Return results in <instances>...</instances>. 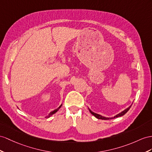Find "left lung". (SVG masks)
Listing matches in <instances>:
<instances>
[{"label": "left lung", "instance_id": "left-lung-1", "mask_svg": "<svg viewBox=\"0 0 152 152\" xmlns=\"http://www.w3.org/2000/svg\"><path fill=\"white\" fill-rule=\"evenodd\" d=\"M131 106H132V105H130L129 107H128V108H126V109L123 110V112H121V113H119V114H117V115H115L114 117H112V118H106V117H104V116L101 115H99V114H98L94 113V112H93L92 111H91L90 109H89V108H88V110H89V111H90L91 113L93 115H94L96 118H98V119H99L107 120V119H114V118H118V117H121V116H122V115H124L128 110H129V109L130 108Z\"/></svg>", "mask_w": 152, "mask_h": 152}]
</instances>
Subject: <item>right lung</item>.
I'll return each mask as SVG.
<instances>
[{"mask_svg":"<svg viewBox=\"0 0 152 152\" xmlns=\"http://www.w3.org/2000/svg\"><path fill=\"white\" fill-rule=\"evenodd\" d=\"M61 105H62V104H61V105H60V106L59 107H58V108H56V109H55V110H53V111H52V112H50V113L49 114V115H48V116H46V117H45V118H49V117H50V116H51V115H52L53 114H55V113H56V112H57V111H58V110H59V109H60V107H61Z\"/></svg>","mask_w":152,"mask_h":152,"instance_id":"add662e5","label":"right lung"}]
</instances>
